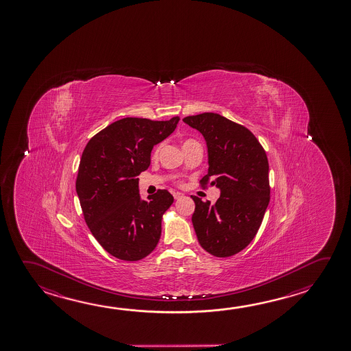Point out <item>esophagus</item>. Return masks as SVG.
Here are the masks:
<instances>
[{
  "mask_svg": "<svg viewBox=\"0 0 351 351\" xmlns=\"http://www.w3.org/2000/svg\"><path fill=\"white\" fill-rule=\"evenodd\" d=\"M184 197V193H181V192H173V198L175 199H180V198H182Z\"/></svg>",
  "mask_w": 351,
  "mask_h": 351,
  "instance_id": "obj_1",
  "label": "esophagus"
}]
</instances>
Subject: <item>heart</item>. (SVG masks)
Wrapping results in <instances>:
<instances>
[{"instance_id":"b5f03b06","label":"heart","mask_w":351,"mask_h":351,"mask_svg":"<svg viewBox=\"0 0 351 351\" xmlns=\"http://www.w3.org/2000/svg\"><path fill=\"white\" fill-rule=\"evenodd\" d=\"M193 142H195L193 139H187V141H186V142L184 143V145H187V144H190V143ZM159 149H160V145H158V147H156V148L154 149V153H153V154H158V153H159Z\"/></svg>"}]
</instances>
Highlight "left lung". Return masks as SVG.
I'll use <instances>...</instances> for the list:
<instances>
[{"instance_id": "8db88e82", "label": "left lung", "mask_w": 351, "mask_h": 351, "mask_svg": "<svg viewBox=\"0 0 351 351\" xmlns=\"http://www.w3.org/2000/svg\"><path fill=\"white\" fill-rule=\"evenodd\" d=\"M184 122L207 143L208 173L199 184L207 187L212 178L221 190L215 204L192 196L197 239L217 258L232 256L252 243L270 202L267 156L250 130L221 114L206 112Z\"/></svg>"}]
</instances>
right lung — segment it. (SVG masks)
<instances>
[{
  "label": "right lung",
  "instance_id": "add662e5",
  "mask_svg": "<svg viewBox=\"0 0 351 351\" xmlns=\"http://www.w3.org/2000/svg\"><path fill=\"white\" fill-rule=\"evenodd\" d=\"M178 121L123 118L93 136L84 149L76 192L87 227L114 258L142 260L159 243L161 219L173 195L158 190L143 201L136 176L148 169L154 145L173 133Z\"/></svg>",
  "mask_w": 351,
  "mask_h": 351
}]
</instances>
